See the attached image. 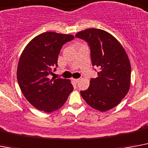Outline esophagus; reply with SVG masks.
Wrapping results in <instances>:
<instances>
[{
	"instance_id": "obj_1",
	"label": "esophagus",
	"mask_w": 148,
	"mask_h": 148,
	"mask_svg": "<svg viewBox=\"0 0 148 148\" xmlns=\"http://www.w3.org/2000/svg\"><path fill=\"white\" fill-rule=\"evenodd\" d=\"M73 81H74L75 84H77V83L80 81V79H73Z\"/></svg>"
}]
</instances>
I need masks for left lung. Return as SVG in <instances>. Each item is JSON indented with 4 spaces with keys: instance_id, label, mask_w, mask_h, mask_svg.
Instances as JSON below:
<instances>
[{
    "instance_id": "8db88e82",
    "label": "left lung",
    "mask_w": 148,
    "mask_h": 148,
    "mask_svg": "<svg viewBox=\"0 0 148 148\" xmlns=\"http://www.w3.org/2000/svg\"><path fill=\"white\" fill-rule=\"evenodd\" d=\"M75 36L88 42L92 64L99 69L88 89L80 91L81 97L100 112L116 107L130 88L131 64L125 50L112 35L99 29H87Z\"/></svg>"
}]
</instances>
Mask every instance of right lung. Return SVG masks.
I'll use <instances>...</instances> for the list:
<instances>
[{
    "label": "right lung",
    "instance_id": "1",
    "mask_svg": "<svg viewBox=\"0 0 148 148\" xmlns=\"http://www.w3.org/2000/svg\"><path fill=\"white\" fill-rule=\"evenodd\" d=\"M69 34L46 32L27 44L18 62L16 77L23 94L36 109L51 112L64 104L73 91L70 80L49 78L64 44L74 39Z\"/></svg>",
    "mask_w": 148,
    "mask_h": 148
}]
</instances>
